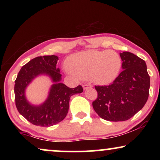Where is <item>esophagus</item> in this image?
Masks as SVG:
<instances>
[{
  "instance_id": "obj_1",
  "label": "esophagus",
  "mask_w": 160,
  "mask_h": 160,
  "mask_svg": "<svg viewBox=\"0 0 160 160\" xmlns=\"http://www.w3.org/2000/svg\"><path fill=\"white\" fill-rule=\"evenodd\" d=\"M91 87H92L91 84H84L83 85V89H84V90H86V89H89V88H91Z\"/></svg>"
}]
</instances>
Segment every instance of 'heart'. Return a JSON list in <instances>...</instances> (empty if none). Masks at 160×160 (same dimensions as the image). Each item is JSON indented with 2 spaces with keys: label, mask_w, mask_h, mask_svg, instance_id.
I'll return each mask as SVG.
<instances>
[{
  "label": "heart",
  "mask_w": 160,
  "mask_h": 160,
  "mask_svg": "<svg viewBox=\"0 0 160 160\" xmlns=\"http://www.w3.org/2000/svg\"><path fill=\"white\" fill-rule=\"evenodd\" d=\"M69 72L96 84L107 85L117 79L122 68V60L112 50H87L72 54L67 62Z\"/></svg>",
  "instance_id": "obj_1"
}]
</instances>
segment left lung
Returning a JSON list of instances; mask_svg holds the SVG:
<instances>
[{
    "label": "left lung",
    "mask_w": 160,
    "mask_h": 160,
    "mask_svg": "<svg viewBox=\"0 0 160 160\" xmlns=\"http://www.w3.org/2000/svg\"><path fill=\"white\" fill-rule=\"evenodd\" d=\"M123 71L109 86H95L94 110L107 121H126L141 111L149 95L150 76L146 62L128 52L120 53Z\"/></svg>",
    "instance_id": "obj_1"
}]
</instances>
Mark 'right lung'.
Here are the masks:
<instances>
[{
    "label": "right lung",
    "instance_id": "obj_1",
    "mask_svg": "<svg viewBox=\"0 0 160 160\" xmlns=\"http://www.w3.org/2000/svg\"><path fill=\"white\" fill-rule=\"evenodd\" d=\"M58 57L49 55L37 58L23 65L15 81V102L19 113L28 122L37 126L50 127L62 121L69 109L72 95L82 93L83 88L78 86L69 88L61 83L62 75L57 67ZM49 77L53 84L48 96L42 104H32L26 97V89L38 76Z\"/></svg>",
    "mask_w": 160,
    "mask_h": 160
}]
</instances>
